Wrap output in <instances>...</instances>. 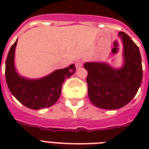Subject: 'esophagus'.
<instances>
[{
	"mask_svg": "<svg viewBox=\"0 0 149 149\" xmlns=\"http://www.w3.org/2000/svg\"><path fill=\"white\" fill-rule=\"evenodd\" d=\"M75 65H76V68H77V69H79V68H81L82 66H83V63H82L81 61H78V62L76 63Z\"/></svg>",
	"mask_w": 149,
	"mask_h": 149,
	"instance_id": "esophagus-1",
	"label": "esophagus"
}]
</instances>
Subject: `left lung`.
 I'll return each mask as SVG.
<instances>
[{
  "mask_svg": "<svg viewBox=\"0 0 149 149\" xmlns=\"http://www.w3.org/2000/svg\"><path fill=\"white\" fill-rule=\"evenodd\" d=\"M118 36L123 44V64L113 68L106 63H84L88 75V96L99 108L116 110L127 105L136 95L142 80L141 57L139 47L127 34Z\"/></svg>",
  "mask_w": 149,
  "mask_h": 149,
  "instance_id": "obj_1",
  "label": "left lung"
}]
</instances>
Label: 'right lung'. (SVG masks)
<instances>
[{
    "mask_svg": "<svg viewBox=\"0 0 149 149\" xmlns=\"http://www.w3.org/2000/svg\"><path fill=\"white\" fill-rule=\"evenodd\" d=\"M17 42V39L10 47L5 62L6 82L9 91L20 103L30 109L38 110L52 106L60 97L64 80L76 72L75 65L55 70L40 79H31L22 77L15 66Z\"/></svg>",
    "mask_w": 149,
    "mask_h": 149,
    "instance_id": "right-lung-1",
    "label": "right lung"
}]
</instances>
